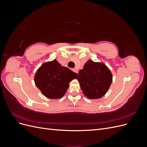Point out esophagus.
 Segmentation results:
<instances>
[{
    "label": "esophagus",
    "mask_w": 147,
    "mask_h": 147,
    "mask_svg": "<svg viewBox=\"0 0 147 147\" xmlns=\"http://www.w3.org/2000/svg\"><path fill=\"white\" fill-rule=\"evenodd\" d=\"M73 71H74V72H76L77 74H78V70L76 68H74L73 69Z\"/></svg>",
    "instance_id": "1"
}]
</instances>
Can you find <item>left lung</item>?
Wrapping results in <instances>:
<instances>
[{
	"label": "left lung",
	"instance_id": "obj_1",
	"mask_svg": "<svg viewBox=\"0 0 147 147\" xmlns=\"http://www.w3.org/2000/svg\"><path fill=\"white\" fill-rule=\"evenodd\" d=\"M112 74L104 63L88 60L79 71L78 81L84 95L89 99L100 98L108 91Z\"/></svg>",
	"mask_w": 147,
	"mask_h": 147
}]
</instances>
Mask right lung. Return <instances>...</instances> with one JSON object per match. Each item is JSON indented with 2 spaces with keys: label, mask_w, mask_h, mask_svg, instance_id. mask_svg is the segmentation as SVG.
Here are the masks:
<instances>
[{
  "label": "right lung",
  "mask_w": 147,
  "mask_h": 147,
  "mask_svg": "<svg viewBox=\"0 0 147 147\" xmlns=\"http://www.w3.org/2000/svg\"><path fill=\"white\" fill-rule=\"evenodd\" d=\"M77 74L62 66L56 59L43 64L34 77L35 85L49 99H59L67 90L69 83Z\"/></svg>",
  "instance_id": "1"
}]
</instances>
